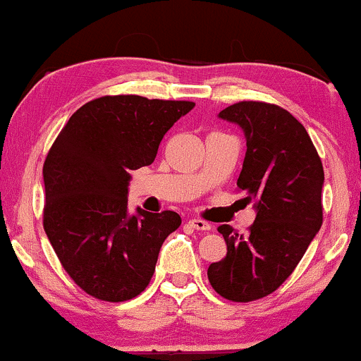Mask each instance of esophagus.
I'll list each match as a JSON object with an SVG mask.
<instances>
[{
  "mask_svg": "<svg viewBox=\"0 0 361 361\" xmlns=\"http://www.w3.org/2000/svg\"><path fill=\"white\" fill-rule=\"evenodd\" d=\"M188 224L197 231H210V224L202 221V219H190Z\"/></svg>",
  "mask_w": 361,
  "mask_h": 361,
  "instance_id": "obj_1",
  "label": "esophagus"
}]
</instances>
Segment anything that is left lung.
Listing matches in <instances>:
<instances>
[{"mask_svg": "<svg viewBox=\"0 0 361 361\" xmlns=\"http://www.w3.org/2000/svg\"><path fill=\"white\" fill-rule=\"evenodd\" d=\"M219 118L238 123L246 137L238 188L255 202L256 219L246 235L219 226L227 255L207 275L224 299L251 302L292 275L321 229L324 169L305 127L279 105L239 102Z\"/></svg>", "mask_w": 361, "mask_h": 361, "instance_id": "obj_1", "label": "left lung"}]
</instances>
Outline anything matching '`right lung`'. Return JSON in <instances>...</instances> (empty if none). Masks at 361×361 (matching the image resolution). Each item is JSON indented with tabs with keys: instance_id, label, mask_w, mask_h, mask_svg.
Listing matches in <instances>:
<instances>
[{
	"instance_id": "add662e5",
	"label": "right lung",
	"mask_w": 361,
	"mask_h": 361,
	"mask_svg": "<svg viewBox=\"0 0 361 361\" xmlns=\"http://www.w3.org/2000/svg\"><path fill=\"white\" fill-rule=\"evenodd\" d=\"M193 102L115 94L76 110L44 163V229L62 268L94 299L144 292L164 239L181 224L173 210L128 214L132 169L154 161L164 134Z\"/></svg>"
}]
</instances>
